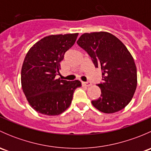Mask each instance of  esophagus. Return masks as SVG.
<instances>
[{"label": "esophagus", "instance_id": "obj_1", "mask_svg": "<svg viewBox=\"0 0 151 151\" xmlns=\"http://www.w3.org/2000/svg\"><path fill=\"white\" fill-rule=\"evenodd\" d=\"M82 84H83V85H85V86H87V87H89L91 85V83H90V82H83Z\"/></svg>", "mask_w": 151, "mask_h": 151}]
</instances>
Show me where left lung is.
<instances>
[{
	"instance_id": "8db88e82",
	"label": "left lung",
	"mask_w": 151,
	"mask_h": 151,
	"mask_svg": "<svg viewBox=\"0 0 151 151\" xmlns=\"http://www.w3.org/2000/svg\"><path fill=\"white\" fill-rule=\"evenodd\" d=\"M77 43L102 73L103 83L98 84L101 96L92 104L104 113L121 110L132 99L137 85V67L131 53L121 40L107 32L83 33Z\"/></svg>"
}]
</instances>
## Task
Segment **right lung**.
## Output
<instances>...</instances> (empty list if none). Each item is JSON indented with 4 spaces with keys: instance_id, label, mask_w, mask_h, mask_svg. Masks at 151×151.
Segmentation results:
<instances>
[{
    "instance_id": "1",
    "label": "right lung",
    "mask_w": 151,
    "mask_h": 151,
    "mask_svg": "<svg viewBox=\"0 0 151 151\" xmlns=\"http://www.w3.org/2000/svg\"><path fill=\"white\" fill-rule=\"evenodd\" d=\"M78 33L51 35L36 42L29 50L21 70V84L30 106L46 115H58L71 104L79 80L55 79L60 63L74 45Z\"/></svg>"
}]
</instances>
